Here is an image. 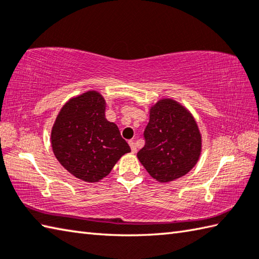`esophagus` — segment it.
<instances>
[{
	"mask_svg": "<svg viewBox=\"0 0 259 259\" xmlns=\"http://www.w3.org/2000/svg\"><path fill=\"white\" fill-rule=\"evenodd\" d=\"M129 146H130V148H131V152H133V153L137 152V146H136L135 142H133V140H130V142H129Z\"/></svg>",
	"mask_w": 259,
	"mask_h": 259,
	"instance_id": "1",
	"label": "esophagus"
}]
</instances>
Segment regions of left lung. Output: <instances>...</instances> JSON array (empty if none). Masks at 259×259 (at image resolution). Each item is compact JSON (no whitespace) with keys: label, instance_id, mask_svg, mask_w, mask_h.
<instances>
[{"label":"left lung","instance_id":"obj_1","mask_svg":"<svg viewBox=\"0 0 259 259\" xmlns=\"http://www.w3.org/2000/svg\"><path fill=\"white\" fill-rule=\"evenodd\" d=\"M144 137L137 157L158 182L186 176L200 157L201 135L195 117L172 98H162L150 107Z\"/></svg>","mask_w":259,"mask_h":259}]
</instances>
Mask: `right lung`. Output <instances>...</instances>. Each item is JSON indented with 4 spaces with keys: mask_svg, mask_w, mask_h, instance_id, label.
<instances>
[{
    "mask_svg": "<svg viewBox=\"0 0 259 259\" xmlns=\"http://www.w3.org/2000/svg\"><path fill=\"white\" fill-rule=\"evenodd\" d=\"M106 103L96 91L70 98L56 116L51 144L61 165L78 179L98 182L131 152L117 125L105 117Z\"/></svg>",
    "mask_w": 259,
    "mask_h": 259,
    "instance_id": "1",
    "label": "right lung"
}]
</instances>
